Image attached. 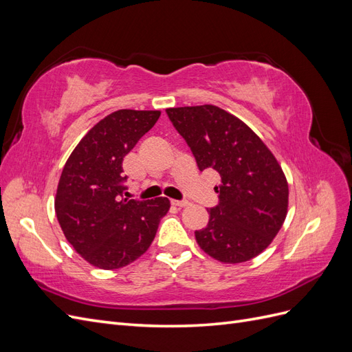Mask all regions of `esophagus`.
<instances>
[{
    "label": "esophagus",
    "instance_id": "1",
    "mask_svg": "<svg viewBox=\"0 0 352 352\" xmlns=\"http://www.w3.org/2000/svg\"><path fill=\"white\" fill-rule=\"evenodd\" d=\"M172 204H173L175 207H179V208H184V207L189 206V202H188V201H177V199H172Z\"/></svg>",
    "mask_w": 352,
    "mask_h": 352
}]
</instances>
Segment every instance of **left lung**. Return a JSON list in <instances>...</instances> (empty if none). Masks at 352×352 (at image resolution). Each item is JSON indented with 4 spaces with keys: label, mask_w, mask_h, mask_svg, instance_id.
I'll return each instance as SVG.
<instances>
[{
    "label": "left lung",
    "mask_w": 352,
    "mask_h": 352,
    "mask_svg": "<svg viewBox=\"0 0 352 352\" xmlns=\"http://www.w3.org/2000/svg\"><path fill=\"white\" fill-rule=\"evenodd\" d=\"M201 170L220 175L219 204L195 230L201 250L221 263L257 257L280 230L287 211L286 177L278 160L238 117L216 105L166 110Z\"/></svg>",
    "instance_id": "1"
}]
</instances>
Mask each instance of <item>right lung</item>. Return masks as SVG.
Wrapping results in <instances>:
<instances>
[{
	"mask_svg": "<svg viewBox=\"0 0 352 352\" xmlns=\"http://www.w3.org/2000/svg\"><path fill=\"white\" fill-rule=\"evenodd\" d=\"M160 111L119 110L82 138L63 168L54 201L66 239L89 264L114 270L150 248L170 201L123 198V158L151 129Z\"/></svg>",
	"mask_w": 352,
	"mask_h": 352,
	"instance_id": "add662e5",
	"label": "right lung"
}]
</instances>
